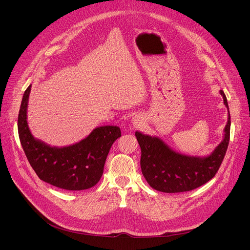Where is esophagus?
Listing matches in <instances>:
<instances>
[{"mask_svg":"<svg viewBox=\"0 0 250 250\" xmlns=\"http://www.w3.org/2000/svg\"><path fill=\"white\" fill-rule=\"evenodd\" d=\"M132 124L134 125V126H139V125H141V120L139 119V118H137V117H135V118H133L132 119Z\"/></svg>","mask_w":250,"mask_h":250,"instance_id":"esophagus-1","label":"esophagus"}]
</instances>
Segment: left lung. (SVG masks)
Segmentation results:
<instances>
[{
  "label": "left lung",
  "mask_w": 250,
  "mask_h": 250,
  "mask_svg": "<svg viewBox=\"0 0 250 250\" xmlns=\"http://www.w3.org/2000/svg\"><path fill=\"white\" fill-rule=\"evenodd\" d=\"M229 117L224 129V139L208 156H191L177 152L157 136L135 131L141 149L140 166L146 180L153 189L164 193H180L194 190L218 172L228 149L230 131L229 104L220 90Z\"/></svg>",
  "instance_id": "obj_1"
}]
</instances>
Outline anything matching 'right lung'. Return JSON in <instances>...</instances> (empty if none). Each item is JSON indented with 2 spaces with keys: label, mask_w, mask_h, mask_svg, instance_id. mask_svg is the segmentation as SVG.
I'll list each match as a JSON object with an SVG mask.
<instances>
[{
  "label": "right lung",
  "mask_w": 250,
  "mask_h": 250,
  "mask_svg": "<svg viewBox=\"0 0 250 250\" xmlns=\"http://www.w3.org/2000/svg\"><path fill=\"white\" fill-rule=\"evenodd\" d=\"M31 85L22 96L18 118L21 145L40 179L60 189L81 191L94 187L101 179L104 165L114 142L122 135L116 125L96 127L74 145L50 146L35 138L27 124V104Z\"/></svg>",
  "instance_id": "right-lung-1"
}]
</instances>
